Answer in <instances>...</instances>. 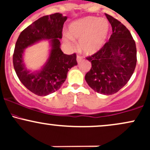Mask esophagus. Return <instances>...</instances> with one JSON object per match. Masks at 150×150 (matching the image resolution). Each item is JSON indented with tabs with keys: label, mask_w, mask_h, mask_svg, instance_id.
I'll list each match as a JSON object with an SVG mask.
<instances>
[{
	"label": "esophagus",
	"mask_w": 150,
	"mask_h": 150,
	"mask_svg": "<svg viewBox=\"0 0 150 150\" xmlns=\"http://www.w3.org/2000/svg\"><path fill=\"white\" fill-rule=\"evenodd\" d=\"M83 60V57H82L81 55H77V61L78 62H80L81 60Z\"/></svg>",
	"instance_id": "1"
}]
</instances>
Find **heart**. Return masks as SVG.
<instances>
[{
	"label": "heart",
	"mask_w": 150,
	"mask_h": 150,
	"mask_svg": "<svg viewBox=\"0 0 150 150\" xmlns=\"http://www.w3.org/2000/svg\"><path fill=\"white\" fill-rule=\"evenodd\" d=\"M71 35L66 33L64 41L70 47H74L75 40H80V48L86 55L98 52L106 42L110 31V24L104 18L88 16L72 23L69 27Z\"/></svg>",
	"instance_id": "b5f03b06"
}]
</instances>
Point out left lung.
<instances>
[{
    "mask_svg": "<svg viewBox=\"0 0 150 150\" xmlns=\"http://www.w3.org/2000/svg\"><path fill=\"white\" fill-rule=\"evenodd\" d=\"M105 16L112 34L98 52L86 57L92 67L85 80L95 92L109 95L117 93L130 79L136 67L137 49L129 30L112 16Z\"/></svg>",
    "mask_w": 150,
    "mask_h": 150,
    "instance_id": "8db88e82",
    "label": "left lung"
}]
</instances>
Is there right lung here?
Returning a JSON list of instances; mask_svg holds the SVG:
<instances>
[{
    "instance_id": "1",
    "label": "right lung",
    "mask_w": 150,
    "mask_h": 150,
    "mask_svg": "<svg viewBox=\"0 0 150 150\" xmlns=\"http://www.w3.org/2000/svg\"><path fill=\"white\" fill-rule=\"evenodd\" d=\"M67 17L56 13L40 18L20 34L13 57L14 69L25 87L39 96H45L60 88L67 78L69 69L78 64L76 53L65 55L60 47L62 28ZM42 39H52V49L45 67L36 74L27 70L22 55L28 46Z\"/></svg>"
}]
</instances>
